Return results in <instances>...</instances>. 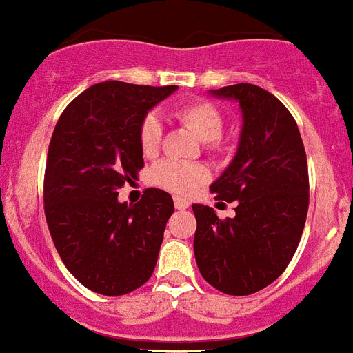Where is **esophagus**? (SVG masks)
Instances as JSON below:
<instances>
[{"label":"esophagus","mask_w":353,"mask_h":353,"mask_svg":"<svg viewBox=\"0 0 353 353\" xmlns=\"http://www.w3.org/2000/svg\"><path fill=\"white\" fill-rule=\"evenodd\" d=\"M174 206H176L177 210H186L190 206V203L186 199H183V197H176V199H174Z\"/></svg>","instance_id":"obj_1"}]
</instances>
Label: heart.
<instances>
[{"label":"heart","mask_w":353,"mask_h":353,"mask_svg":"<svg viewBox=\"0 0 353 353\" xmlns=\"http://www.w3.org/2000/svg\"><path fill=\"white\" fill-rule=\"evenodd\" d=\"M174 117L183 125L188 127L199 140L206 141L210 152H219L222 147V129H224V114L221 109L210 100H192L176 108ZM138 143L145 156H154L161 145V123L156 114H147L141 120L138 131ZM150 183L163 190L177 195H190L208 179V172L203 165L192 163H177L165 159L156 163L150 170Z\"/></svg>","instance_id":"b5f03b06"}]
</instances>
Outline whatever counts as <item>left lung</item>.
I'll return each mask as SVG.
<instances>
[{
  "mask_svg": "<svg viewBox=\"0 0 353 353\" xmlns=\"http://www.w3.org/2000/svg\"><path fill=\"white\" fill-rule=\"evenodd\" d=\"M215 97L239 100L241 143L232 165L210 186L217 201H235V217L219 219L194 204V253L210 285L248 296L276 280L300 244L309 210V168L289 109L254 84L226 85Z\"/></svg>",
  "mask_w": 353,
  "mask_h": 353,
  "instance_id": "8db88e82",
  "label": "left lung"
}]
</instances>
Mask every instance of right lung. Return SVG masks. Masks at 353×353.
Masks as SVG:
<instances>
[{
  "instance_id": "obj_1",
  "label": "right lung",
  "mask_w": 353,
  "mask_h": 353,
  "mask_svg": "<svg viewBox=\"0 0 353 353\" xmlns=\"http://www.w3.org/2000/svg\"><path fill=\"white\" fill-rule=\"evenodd\" d=\"M176 90L100 82L71 100L53 129L44 215L59 256L90 291L121 296L152 276L174 201L147 188L127 206L118 203V188L143 168L141 120Z\"/></svg>"
}]
</instances>
